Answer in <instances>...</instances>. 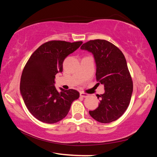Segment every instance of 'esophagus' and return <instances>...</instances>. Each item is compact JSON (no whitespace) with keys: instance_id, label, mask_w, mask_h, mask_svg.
Segmentation results:
<instances>
[{"instance_id":"esophagus-1","label":"esophagus","mask_w":157,"mask_h":157,"mask_svg":"<svg viewBox=\"0 0 157 157\" xmlns=\"http://www.w3.org/2000/svg\"><path fill=\"white\" fill-rule=\"evenodd\" d=\"M80 96L82 98H87V97H89V95L87 94H85V93L80 92Z\"/></svg>"}]
</instances>
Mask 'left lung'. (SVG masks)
Wrapping results in <instances>:
<instances>
[{"label": "left lung", "mask_w": 157, "mask_h": 157, "mask_svg": "<svg viewBox=\"0 0 157 157\" xmlns=\"http://www.w3.org/2000/svg\"><path fill=\"white\" fill-rule=\"evenodd\" d=\"M94 55L96 63V79L104 84L105 93L98 95V107L89 111L93 118L100 123L116 121L129 105L133 91L132 77L123 53L111 42L103 39L89 41L81 46Z\"/></svg>", "instance_id": "1"}]
</instances>
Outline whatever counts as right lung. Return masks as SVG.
<instances>
[{"instance_id": "1", "label": "right lung", "mask_w": 157, "mask_h": 157, "mask_svg": "<svg viewBox=\"0 0 157 157\" xmlns=\"http://www.w3.org/2000/svg\"><path fill=\"white\" fill-rule=\"evenodd\" d=\"M82 41H50L39 46L31 55L23 70L20 91L25 105L36 119L52 124L67 115L79 93L74 89L58 91L55 86L56 74L62 73L63 62L78 48Z\"/></svg>"}]
</instances>
